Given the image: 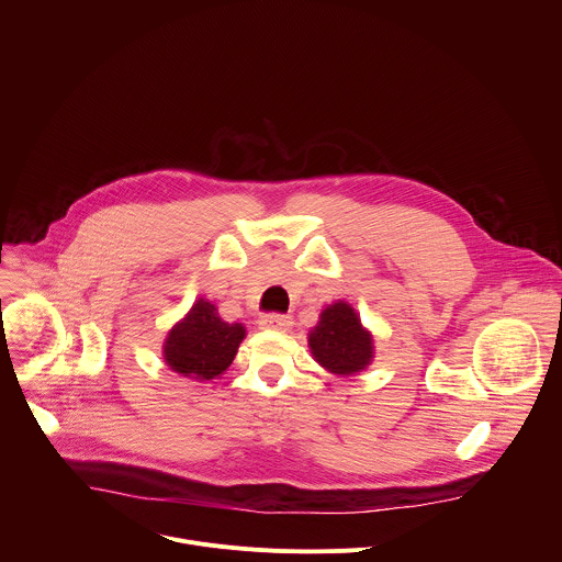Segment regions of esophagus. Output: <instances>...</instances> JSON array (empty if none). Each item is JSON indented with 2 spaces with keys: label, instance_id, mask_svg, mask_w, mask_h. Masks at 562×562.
Wrapping results in <instances>:
<instances>
[{
  "label": "esophagus",
  "instance_id": "34e87169",
  "mask_svg": "<svg viewBox=\"0 0 562 562\" xmlns=\"http://www.w3.org/2000/svg\"><path fill=\"white\" fill-rule=\"evenodd\" d=\"M258 325L262 329H271V331H289L293 327V317L280 315V313H269V315L260 317Z\"/></svg>",
  "mask_w": 562,
  "mask_h": 562
}]
</instances>
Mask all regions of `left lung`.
I'll use <instances>...</instances> for the list:
<instances>
[{
    "instance_id": "left-lung-1",
    "label": "left lung",
    "mask_w": 562,
    "mask_h": 562,
    "mask_svg": "<svg viewBox=\"0 0 562 562\" xmlns=\"http://www.w3.org/2000/svg\"><path fill=\"white\" fill-rule=\"evenodd\" d=\"M306 342L313 360L340 378L364 371L375 356L371 331L362 325L358 311L345 300H336L323 308Z\"/></svg>"
}]
</instances>
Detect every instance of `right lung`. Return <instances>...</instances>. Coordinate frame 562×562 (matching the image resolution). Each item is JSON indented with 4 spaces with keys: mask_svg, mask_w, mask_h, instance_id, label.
<instances>
[{
    "mask_svg": "<svg viewBox=\"0 0 562 562\" xmlns=\"http://www.w3.org/2000/svg\"><path fill=\"white\" fill-rule=\"evenodd\" d=\"M245 338L247 327L243 323H224L211 300L198 297L169 329L162 342V360L182 378L209 382L231 367Z\"/></svg>",
    "mask_w": 562,
    "mask_h": 562,
    "instance_id": "1",
    "label": "right lung"
}]
</instances>
